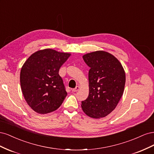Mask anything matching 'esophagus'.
Returning <instances> with one entry per match:
<instances>
[{
	"label": "esophagus",
	"instance_id": "obj_1",
	"mask_svg": "<svg viewBox=\"0 0 154 154\" xmlns=\"http://www.w3.org/2000/svg\"><path fill=\"white\" fill-rule=\"evenodd\" d=\"M79 89H80V87H79V86H76L74 88H72V92H77V91H78Z\"/></svg>",
	"mask_w": 154,
	"mask_h": 154
}]
</instances>
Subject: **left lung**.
<instances>
[{
	"mask_svg": "<svg viewBox=\"0 0 154 154\" xmlns=\"http://www.w3.org/2000/svg\"><path fill=\"white\" fill-rule=\"evenodd\" d=\"M89 66L88 96L82 101L84 113L91 118H104L112 112L122 97L126 76L122 63L114 55L96 51L83 55Z\"/></svg>",
	"mask_w": 154,
	"mask_h": 154,
	"instance_id": "left-lung-1",
	"label": "left lung"
}]
</instances>
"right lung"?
Here are the masks:
<instances>
[{
  "label": "right lung",
  "mask_w": 154,
  "mask_h": 154,
  "mask_svg": "<svg viewBox=\"0 0 154 154\" xmlns=\"http://www.w3.org/2000/svg\"><path fill=\"white\" fill-rule=\"evenodd\" d=\"M71 55L52 49L37 51L23 64L20 81L27 103L44 114L58 109L67 94L59 70Z\"/></svg>",
  "instance_id": "right-lung-1"
}]
</instances>
